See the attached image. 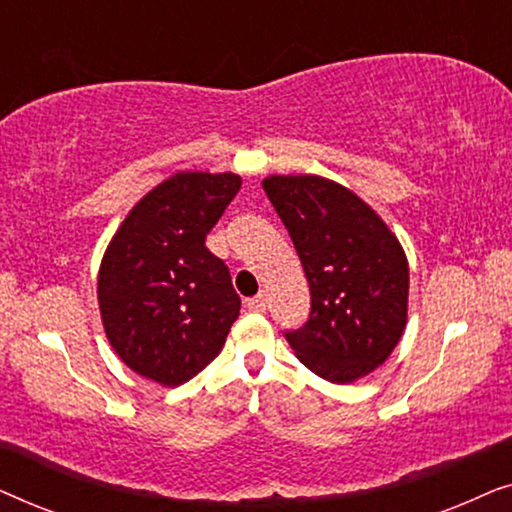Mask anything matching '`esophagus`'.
<instances>
[{
  "instance_id": "obj_1",
  "label": "esophagus",
  "mask_w": 512,
  "mask_h": 512,
  "mask_svg": "<svg viewBox=\"0 0 512 512\" xmlns=\"http://www.w3.org/2000/svg\"><path fill=\"white\" fill-rule=\"evenodd\" d=\"M247 307L251 312H265V307H268V298H265V293H258V296L247 300Z\"/></svg>"
}]
</instances>
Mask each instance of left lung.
I'll return each mask as SVG.
<instances>
[{
  "mask_svg": "<svg viewBox=\"0 0 512 512\" xmlns=\"http://www.w3.org/2000/svg\"><path fill=\"white\" fill-rule=\"evenodd\" d=\"M265 193L310 284V317L284 338L314 375L354 382L387 361L408 317V261L384 221L335 181L270 177Z\"/></svg>",
  "mask_w": 512,
  "mask_h": 512,
  "instance_id": "8db88e82",
  "label": "left lung"
}]
</instances>
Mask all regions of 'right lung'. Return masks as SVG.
Returning a JSON list of instances; mask_svg holds the SVG:
<instances>
[{
    "mask_svg": "<svg viewBox=\"0 0 512 512\" xmlns=\"http://www.w3.org/2000/svg\"><path fill=\"white\" fill-rule=\"evenodd\" d=\"M237 174L179 172L137 202L102 258L104 331L125 366L165 387L221 352L242 300L207 233L240 191Z\"/></svg>",
    "mask_w": 512,
    "mask_h": 512,
    "instance_id": "add662e5",
    "label": "right lung"
}]
</instances>
